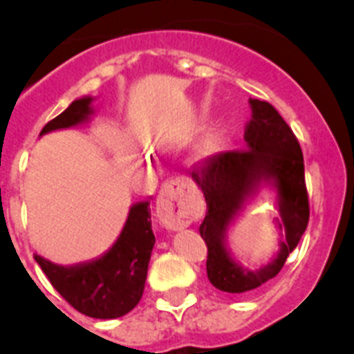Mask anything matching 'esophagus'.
I'll use <instances>...</instances> for the list:
<instances>
[{"label":"esophagus","mask_w":354,"mask_h":354,"mask_svg":"<svg viewBox=\"0 0 354 354\" xmlns=\"http://www.w3.org/2000/svg\"><path fill=\"white\" fill-rule=\"evenodd\" d=\"M157 213L166 229L180 230L199 216V204L187 196L178 181H167L162 185L158 194Z\"/></svg>","instance_id":"1"}]
</instances>
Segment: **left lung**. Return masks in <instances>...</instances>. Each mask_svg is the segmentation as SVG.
Masks as SVG:
<instances>
[{
	"label": "left lung",
	"instance_id": "1",
	"mask_svg": "<svg viewBox=\"0 0 354 354\" xmlns=\"http://www.w3.org/2000/svg\"><path fill=\"white\" fill-rule=\"evenodd\" d=\"M250 108L252 118L244 127L246 150L209 155L190 173L207 204L199 227L207 246V279L227 293L250 292L276 277L309 222L304 157L295 134L269 102L250 99ZM263 187L274 194L280 211L273 221L278 252L269 263L252 270L233 259L228 230Z\"/></svg>",
	"mask_w": 354,
	"mask_h": 354
}]
</instances>
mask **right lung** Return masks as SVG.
<instances>
[{"instance_id":"right-lung-1","label":"right lung","mask_w":354,"mask_h":354,"mask_svg":"<svg viewBox=\"0 0 354 354\" xmlns=\"http://www.w3.org/2000/svg\"><path fill=\"white\" fill-rule=\"evenodd\" d=\"M94 101L92 95L75 99L41 129L39 138L88 124L94 115ZM153 244L150 203L145 201L132 204L120 236L97 259L75 266H59L39 255H35V260L52 286L78 313L97 319H115L131 313L141 300Z\"/></svg>"}]
</instances>
